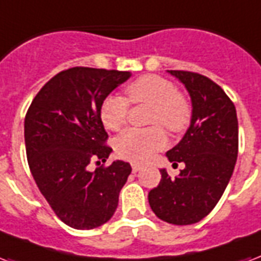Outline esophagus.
<instances>
[{
    "mask_svg": "<svg viewBox=\"0 0 261 261\" xmlns=\"http://www.w3.org/2000/svg\"><path fill=\"white\" fill-rule=\"evenodd\" d=\"M139 170H141V167L137 166V164H133V174H137Z\"/></svg>",
    "mask_w": 261,
    "mask_h": 261,
    "instance_id": "34e87169",
    "label": "esophagus"
}]
</instances>
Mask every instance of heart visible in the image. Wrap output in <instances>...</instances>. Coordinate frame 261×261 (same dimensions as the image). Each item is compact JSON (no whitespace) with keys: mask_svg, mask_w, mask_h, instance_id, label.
I'll list each match as a JSON object with an SVG mask.
<instances>
[{"mask_svg":"<svg viewBox=\"0 0 261 261\" xmlns=\"http://www.w3.org/2000/svg\"><path fill=\"white\" fill-rule=\"evenodd\" d=\"M126 98L108 95L99 108V119L109 131L122 130L128 116V104L152 105L150 124H163L171 133H182L192 120V104L174 83L159 75H142L126 86ZM166 133L160 126L128 128L115 142L117 156L133 163H144L166 146Z\"/></svg>","mask_w":261,"mask_h":261,"instance_id":"b5f03b06","label":"heart"}]
</instances>
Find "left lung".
<instances>
[{"instance_id":"1","label":"left lung","mask_w":261,"mask_h":261,"mask_svg":"<svg viewBox=\"0 0 261 261\" xmlns=\"http://www.w3.org/2000/svg\"><path fill=\"white\" fill-rule=\"evenodd\" d=\"M168 72L192 97L190 127L167 152L174 166L185 163V168L175 178L160 170V184L148 198L157 218L186 226L205 218L227 188L238 156V120L232 101L210 77L178 69Z\"/></svg>"}]
</instances>
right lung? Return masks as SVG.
I'll list each match as a JSON object with an SVG mask.
<instances>
[{
	"instance_id": "1",
	"label": "right lung",
	"mask_w": 261,
	"mask_h": 261,
	"mask_svg": "<svg viewBox=\"0 0 261 261\" xmlns=\"http://www.w3.org/2000/svg\"><path fill=\"white\" fill-rule=\"evenodd\" d=\"M131 76L127 71L73 67L38 91L24 120L27 160L39 192L57 218L77 230L108 222L131 174L122 160L100 166L112 152L99 119L108 94Z\"/></svg>"
}]
</instances>
